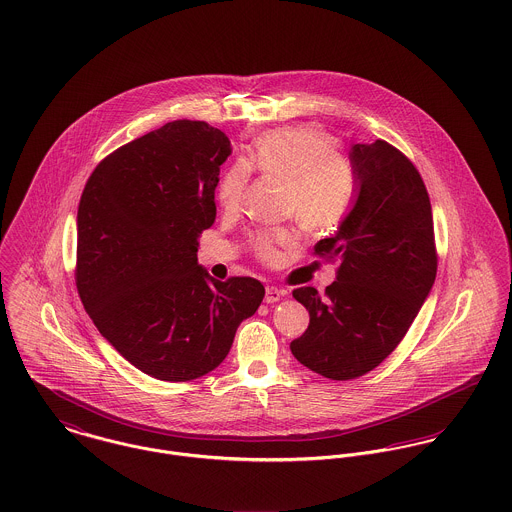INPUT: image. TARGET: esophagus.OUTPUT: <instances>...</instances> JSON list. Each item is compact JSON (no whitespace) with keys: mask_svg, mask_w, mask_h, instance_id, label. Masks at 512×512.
<instances>
[{"mask_svg":"<svg viewBox=\"0 0 512 512\" xmlns=\"http://www.w3.org/2000/svg\"><path fill=\"white\" fill-rule=\"evenodd\" d=\"M284 295H286L284 290H280V288H276V286H268V288H266L264 301H266V303H276V301H280Z\"/></svg>","mask_w":512,"mask_h":512,"instance_id":"obj_1","label":"esophagus"}]
</instances>
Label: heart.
<instances>
[{"label":"heart","instance_id":"b5f03b06","mask_svg":"<svg viewBox=\"0 0 512 512\" xmlns=\"http://www.w3.org/2000/svg\"><path fill=\"white\" fill-rule=\"evenodd\" d=\"M339 140L325 128L301 124L272 130L256 140L246 161L224 169L217 199L226 211L242 205L250 183V169L288 181V213L313 232H329L349 217L357 199V173L337 153ZM293 228L260 230L250 236V248L264 262H274L280 248L295 244Z\"/></svg>","mask_w":512,"mask_h":512}]
</instances>
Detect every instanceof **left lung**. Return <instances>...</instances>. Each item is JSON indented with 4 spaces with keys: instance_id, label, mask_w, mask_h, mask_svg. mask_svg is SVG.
Segmentation results:
<instances>
[{
    "instance_id": "obj_1",
    "label": "left lung",
    "mask_w": 512,
    "mask_h": 512,
    "mask_svg": "<svg viewBox=\"0 0 512 512\" xmlns=\"http://www.w3.org/2000/svg\"><path fill=\"white\" fill-rule=\"evenodd\" d=\"M349 157L355 205L313 248L339 258L337 280L323 295L311 286L293 290L309 311L293 357L331 380L363 376L398 347L438 272L432 205L414 163L384 140L355 144Z\"/></svg>"
}]
</instances>
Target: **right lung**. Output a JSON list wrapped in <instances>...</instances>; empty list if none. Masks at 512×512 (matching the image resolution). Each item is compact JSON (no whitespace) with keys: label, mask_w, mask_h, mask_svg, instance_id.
<instances>
[{"label":"right lung","mask_w":512,"mask_h":512,"mask_svg":"<svg viewBox=\"0 0 512 512\" xmlns=\"http://www.w3.org/2000/svg\"><path fill=\"white\" fill-rule=\"evenodd\" d=\"M230 151L207 122H169L104 157L78 203L80 301L100 335L157 380L215 370L266 293L254 278L219 282L197 262Z\"/></svg>","instance_id":"right-lung-1"}]
</instances>
